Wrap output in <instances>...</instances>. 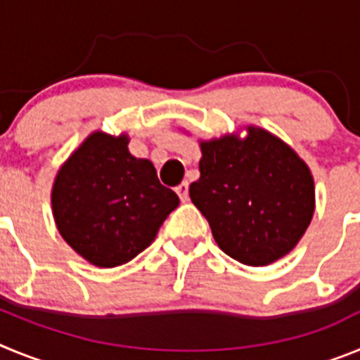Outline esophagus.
I'll return each mask as SVG.
<instances>
[{"mask_svg":"<svg viewBox=\"0 0 360 360\" xmlns=\"http://www.w3.org/2000/svg\"><path fill=\"white\" fill-rule=\"evenodd\" d=\"M174 191H176V195L180 196V200H182V202H187V198H189V184L182 182L180 186L174 187Z\"/></svg>","mask_w":360,"mask_h":360,"instance_id":"1","label":"esophagus"}]
</instances>
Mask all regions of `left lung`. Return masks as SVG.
<instances>
[{
	"label": "left lung",
	"instance_id": "left-lung-1",
	"mask_svg": "<svg viewBox=\"0 0 360 360\" xmlns=\"http://www.w3.org/2000/svg\"><path fill=\"white\" fill-rule=\"evenodd\" d=\"M200 178L189 196L232 259L263 266L294 249L316 209L308 165L272 133L256 126L247 136L200 142Z\"/></svg>",
	"mask_w": 360,
	"mask_h": 360
}]
</instances>
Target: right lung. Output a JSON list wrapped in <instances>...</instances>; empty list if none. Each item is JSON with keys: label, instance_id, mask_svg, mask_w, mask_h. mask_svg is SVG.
<instances>
[{"label": "right lung", "instance_id": "1", "mask_svg": "<svg viewBox=\"0 0 360 360\" xmlns=\"http://www.w3.org/2000/svg\"><path fill=\"white\" fill-rule=\"evenodd\" d=\"M128 135L91 133L57 171L52 211L63 240L91 265L111 269L148 249L176 193L128 149Z\"/></svg>", "mask_w": 360, "mask_h": 360}]
</instances>
